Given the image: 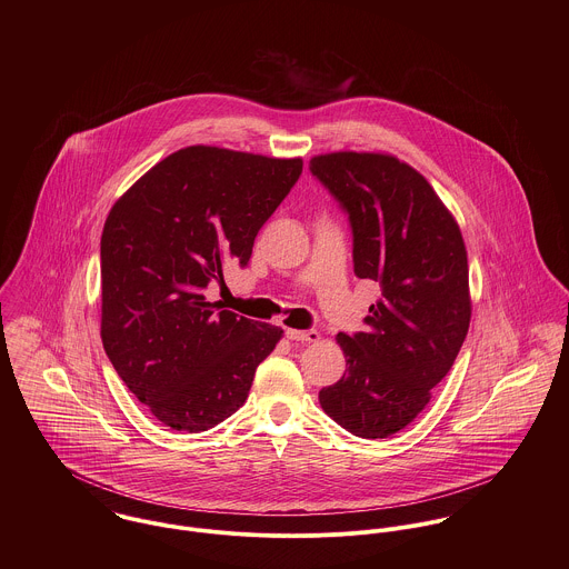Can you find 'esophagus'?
<instances>
[{
    "instance_id": "1",
    "label": "esophagus",
    "mask_w": 569,
    "mask_h": 569,
    "mask_svg": "<svg viewBox=\"0 0 569 569\" xmlns=\"http://www.w3.org/2000/svg\"><path fill=\"white\" fill-rule=\"evenodd\" d=\"M287 337H289L291 341L307 343V341H318V339H320V332H318V330H298V328H289V330H287Z\"/></svg>"
}]
</instances>
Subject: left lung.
Here are the masks:
<instances>
[{
	"label": "left lung",
	"mask_w": 569,
	"mask_h": 569,
	"mask_svg": "<svg viewBox=\"0 0 569 569\" xmlns=\"http://www.w3.org/2000/svg\"><path fill=\"white\" fill-rule=\"evenodd\" d=\"M309 168L348 214L355 273L381 287L368 330L337 335L346 372L320 390V406L359 438H388L425 409L462 348L471 322L467 247L409 163L339 151Z\"/></svg>",
	"instance_id": "8db88e82"
}]
</instances>
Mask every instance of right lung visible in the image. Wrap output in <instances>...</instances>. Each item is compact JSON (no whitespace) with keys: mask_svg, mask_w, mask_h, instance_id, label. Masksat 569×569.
Returning a JSON list of instances; mask_svg holds the SVG:
<instances>
[{"mask_svg":"<svg viewBox=\"0 0 569 569\" xmlns=\"http://www.w3.org/2000/svg\"><path fill=\"white\" fill-rule=\"evenodd\" d=\"M302 174V160L186 147L111 208L100 239L109 361L170 429L199 433L243 406L282 328L208 302L223 267H244L258 230Z\"/></svg>","mask_w":569,"mask_h":569,"instance_id":"1","label":"right lung"}]
</instances>
